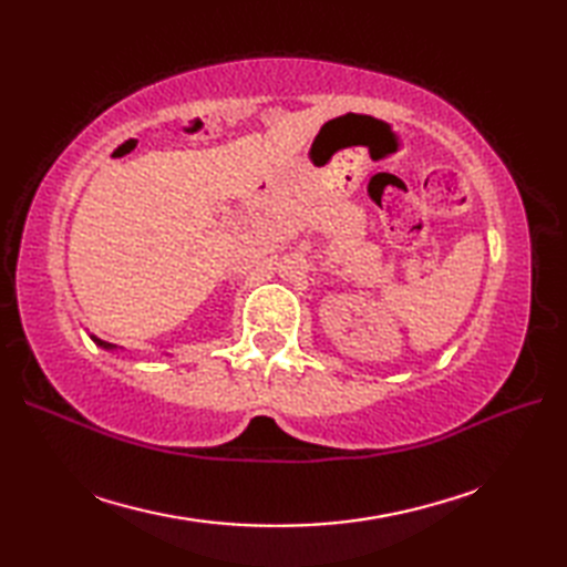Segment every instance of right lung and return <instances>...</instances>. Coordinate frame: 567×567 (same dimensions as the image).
Segmentation results:
<instances>
[{
	"label": "right lung",
	"instance_id": "add662e5",
	"mask_svg": "<svg viewBox=\"0 0 567 567\" xmlns=\"http://www.w3.org/2000/svg\"><path fill=\"white\" fill-rule=\"evenodd\" d=\"M90 339L94 341V343H97L100 348H104V351H118V346H114V343H106V341H102V339H97V336H94V333H90Z\"/></svg>",
	"mask_w": 567,
	"mask_h": 567
}]
</instances>
